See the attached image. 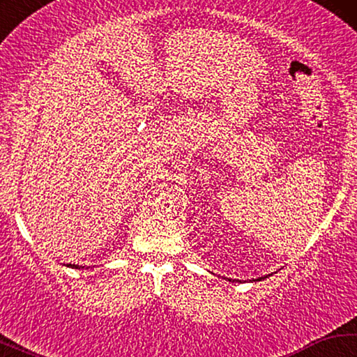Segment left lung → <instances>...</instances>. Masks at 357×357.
<instances>
[{
    "instance_id": "left-lung-1",
    "label": "left lung",
    "mask_w": 357,
    "mask_h": 357,
    "mask_svg": "<svg viewBox=\"0 0 357 357\" xmlns=\"http://www.w3.org/2000/svg\"><path fill=\"white\" fill-rule=\"evenodd\" d=\"M261 279H266V277H259V279H257V280H261Z\"/></svg>"
}]
</instances>
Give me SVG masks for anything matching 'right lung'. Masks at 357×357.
Returning a JSON list of instances; mask_svg holds the SVG:
<instances>
[{"mask_svg": "<svg viewBox=\"0 0 357 357\" xmlns=\"http://www.w3.org/2000/svg\"><path fill=\"white\" fill-rule=\"evenodd\" d=\"M70 268H75V269H80V268H84V266H78V264H69Z\"/></svg>", "mask_w": 357, "mask_h": 357, "instance_id": "right-lung-1", "label": "right lung"}]
</instances>
